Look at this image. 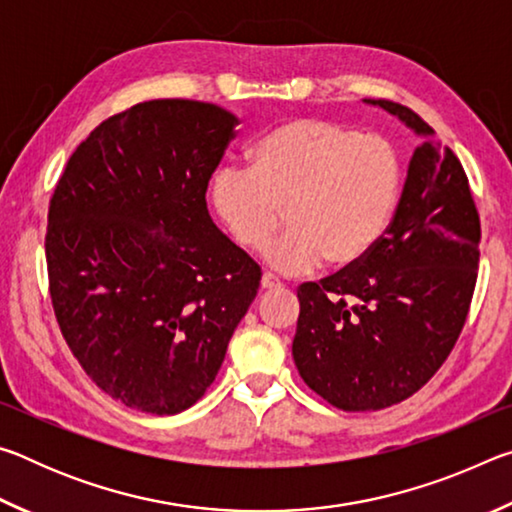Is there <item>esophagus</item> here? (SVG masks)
Listing matches in <instances>:
<instances>
[{"mask_svg": "<svg viewBox=\"0 0 512 512\" xmlns=\"http://www.w3.org/2000/svg\"><path fill=\"white\" fill-rule=\"evenodd\" d=\"M262 289L264 291H275V289H282V282L277 280L273 273H264L262 275Z\"/></svg>", "mask_w": 512, "mask_h": 512, "instance_id": "obj_1", "label": "esophagus"}]
</instances>
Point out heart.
Returning <instances> with one entry per match:
<instances>
[{
  "mask_svg": "<svg viewBox=\"0 0 512 512\" xmlns=\"http://www.w3.org/2000/svg\"><path fill=\"white\" fill-rule=\"evenodd\" d=\"M402 189L397 151L327 119H291L259 137L250 167L214 173L210 198L225 228L248 250H262L289 214L291 230L266 250L287 275L363 262L393 221Z\"/></svg>",
  "mask_w": 512,
  "mask_h": 512,
  "instance_id": "obj_1",
  "label": "heart"
}]
</instances>
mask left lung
<instances>
[{"instance_id": "left-lung-1", "label": "left lung", "mask_w": 512, "mask_h": 512, "mask_svg": "<svg viewBox=\"0 0 512 512\" xmlns=\"http://www.w3.org/2000/svg\"><path fill=\"white\" fill-rule=\"evenodd\" d=\"M379 106L422 137L391 225L357 266L298 289L293 361L336 409L379 411L418 393L452 352L470 311L481 223L452 149L411 108Z\"/></svg>"}]
</instances>
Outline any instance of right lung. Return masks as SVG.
<instances>
[{"label":"right lung","mask_w":512,"mask_h":512,"mask_svg":"<svg viewBox=\"0 0 512 512\" xmlns=\"http://www.w3.org/2000/svg\"><path fill=\"white\" fill-rule=\"evenodd\" d=\"M239 119L153 99L72 153L49 203L51 305L112 400L173 415L205 395L262 271L216 228L205 192Z\"/></svg>","instance_id":"1"}]
</instances>
